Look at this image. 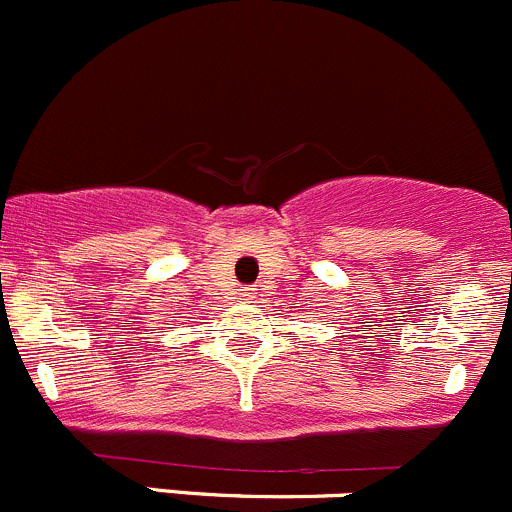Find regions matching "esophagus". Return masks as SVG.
Here are the masks:
<instances>
[{
	"mask_svg": "<svg viewBox=\"0 0 512 512\" xmlns=\"http://www.w3.org/2000/svg\"><path fill=\"white\" fill-rule=\"evenodd\" d=\"M255 297H257L255 287H242V290L237 292V300H255Z\"/></svg>",
	"mask_w": 512,
	"mask_h": 512,
	"instance_id": "obj_1",
	"label": "esophagus"
}]
</instances>
